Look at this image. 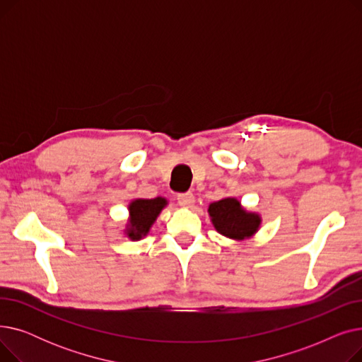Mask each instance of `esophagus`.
Segmentation results:
<instances>
[{"label": "esophagus", "instance_id": "esophagus-1", "mask_svg": "<svg viewBox=\"0 0 362 362\" xmlns=\"http://www.w3.org/2000/svg\"><path fill=\"white\" fill-rule=\"evenodd\" d=\"M177 202L180 206H191L195 202V197L191 192L180 194V195H177Z\"/></svg>", "mask_w": 362, "mask_h": 362}]
</instances>
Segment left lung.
I'll return each mask as SVG.
<instances>
[{
    "label": "left lung",
    "instance_id": "obj_1",
    "mask_svg": "<svg viewBox=\"0 0 362 362\" xmlns=\"http://www.w3.org/2000/svg\"><path fill=\"white\" fill-rule=\"evenodd\" d=\"M216 229L232 239H245L252 236L258 226L259 217L257 214L246 213L240 206V202L235 198H226L213 202L208 206Z\"/></svg>",
    "mask_w": 362,
    "mask_h": 362
}]
</instances>
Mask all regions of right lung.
<instances>
[{"label":"right lung","instance_id":"obj_1","mask_svg":"<svg viewBox=\"0 0 362 362\" xmlns=\"http://www.w3.org/2000/svg\"><path fill=\"white\" fill-rule=\"evenodd\" d=\"M165 205V199H136L129 206L130 210V229L127 236L133 240H138L145 236L151 224L156 221L157 216Z\"/></svg>","mask_w":362,"mask_h":362}]
</instances>
